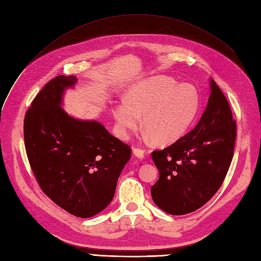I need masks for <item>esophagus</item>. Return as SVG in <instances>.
Wrapping results in <instances>:
<instances>
[{"label": "esophagus", "instance_id": "1", "mask_svg": "<svg viewBox=\"0 0 261 261\" xmlns=\"http://www.w3.org/2000/svg\"><path fill=\"white\" fill-rule=\"evenodd\" d=\"M133 153L135 154L137 158H139V159H143V158L146 155V151L144 149L141 148H133Z\"/></svg>", "mask_w": 261, "mask_h": 261}]
</instances>
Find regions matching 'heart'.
Here are the masks:
<instances>
[{"label":"heart","instance_id":"b5f03b06","mask_svg":"<svg viewBox=\"0 0 261 261\" xmlns=\"http://www.w3.org/2000/svg\"><path fill=\"white\" fill-rule=\"evenodd\" d=\"M199 96L193 86L177 85L169 77H152L133 86L127 102L114 109L122 135L141 124L158 144L174 143L191 127L199 110Z\"/></svg>","mask_w":261,"mask_h":261}]
</instances>
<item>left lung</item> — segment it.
Wrapping results in <instances>:
<instances>
[{
	"mask_svg": "<svg viewBox=\"0 0 261 261\" xmlns=\"http://www.w3.org/2000/svg\"><path fill=\"white\" fill-rule=\"evenodd\" d=\"M206 110L196 127L174 144L154 150L160 175L151 196L160 209L173 216L191 213L219 191L234 153L236 122L224 93L211 80Z\"/></svg>",
	"mask_w": 261,
	"mask_h": 261,
	"instance_id": "left-lung-1",
	"label": "left lung"
}]
</instances>
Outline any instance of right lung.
Listing matches in <instances>:
<instances>
[{
    "label": "right lung",
    "instance_id": "obj_1",
    "mask_svg": "<svg viewBox=\"0 0 261 261\" xmlns=\"http://www.w3.org/2000/svg\"><path fill=\"white\" fill-rule=\"evenodd\" d=\"M75 76H57L31 102L23 120L30 168L41 191L70 215L90 218L112 201L132 150L96 121H80L61 108Z\"/></svg>",
    "mask_w": 261,
    "mask_h": 261
}]
</instances>
